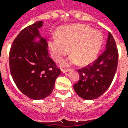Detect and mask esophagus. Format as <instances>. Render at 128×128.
<instances>
[{
  "instance_id": "obj_1",
  "label": "esophagus",
  "mask_w": 128,
  "mask_h": 128,
  "mask_svg": "<svg viewBox=\"0 0 128 128\" xmlns=\"http://www.w3.org/2000/svg\"><path fill=\"white\" fill-rule=\"evenodd\" d=\"M69 69H62V72L63 73H66L68 72H69Z\"/></svg>"
}]
</instances>
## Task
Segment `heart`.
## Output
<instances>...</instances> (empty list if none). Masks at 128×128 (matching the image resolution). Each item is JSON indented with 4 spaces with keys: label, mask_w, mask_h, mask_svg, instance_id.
Segmentation results:
<instances>
[{
    "label": "heart",
    "mask_w": 128,
    "mask_h": 128,
    "mask_svg": "<svg viewBox=\"0 0 128 128\" xmlns=\"http://www.w3.org/2000/svg\"><path fill=\"white\" fill-rule=\"evenodd\" d=\"M103 42L102 33L86 25H66L49 42L54 60L59 62L69 52L71 55L63 62L69 66L78 62L82 66L87 65L96 58Z\"/></svg>",
    "instance_id": "b5f03b06"
}]
</instances>
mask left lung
Returning <instances> with one entry per match:
<instances>
[{
	"instance_id": "8db88e82",
	"label": "left lung",
	"mask_w": 128,
	"mask_h": 128,
	"mask_svg": "<svg viewBox=\"0 0 128 128\" xmlns=\"http://www.w3.org/2000/svg\"><path fill=\"white\" fill-rule=\"evenodd\" d=\"M105 51L91 64L78 70L79 80L74 84L77 94L86 100L98 98L111 85L118 62V50L114 37L108 34Z\"/></svg>"
}]
</instances>
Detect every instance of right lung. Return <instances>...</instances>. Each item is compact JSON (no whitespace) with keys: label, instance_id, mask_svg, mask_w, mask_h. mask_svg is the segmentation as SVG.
Segmentation results:
<instances>
[{"label":"right lung","instance_id":"add662e5","mask_svg":"<svg viewBox=\"0 0 128 128\" xmlns=\"http://www.w3.org/2000/svg\"><path fill=\"white\" fill-rule=\"evenodd\" d=\"M43 21L23 29L12 44L9 66L12 78L21 92L34 100L51 94L61 70L49 56L46 40L39 33ZM40 38L39 42L34 41Z\"/></svg>","mask_w":128,"mask_h":128}]
</instances>
